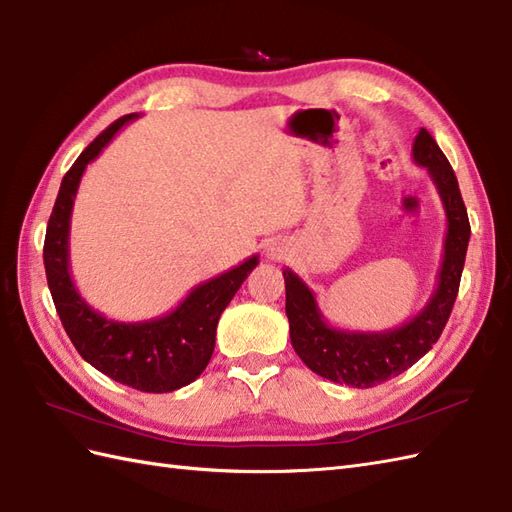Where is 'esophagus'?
<instances>
[{"mask_svg": "<svg viewBox=\"0 0 512 512\" xmlns=\"http://www.w3.org/2000/svg\"><path fill=\"white\" fill-rule=\"evenodd\" d=\"M268 257L270 259H281L283 257V248L281 246H268Z\"/></svg>", "mask_w": 512, "mask_h": 512, "instance_id": "34e87169", "label": "esophagus"}]
</instances>
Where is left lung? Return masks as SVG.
<instances>
[{
	"label": "left lung",
	"mask_w": 512,
	"mask_h": 512,
	"mask_svg": "<svg viewBox=\"0 0 512 512\" xmlns=\"http://www.w3.org/2000/svg\"><path fill=\"white\" fill-rule=\"evenodd\" d=\"M412 159L421 168H427L447 216L443 261L436 275V288L417 316L386 331H347L331 327L305 281L290 268L283 270L285 314L290 320L292 347L307 368L331 382L353 388H373L408 371L441 338L458 296L471 235L458 178L443 150L425 128L414 137Z\"/></svg>",
	"instance_id": "1"
}]
</instances>
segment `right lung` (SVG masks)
<instances>
[{
    "label": "right lung",
    "instance_id": "obj_1",
    "mask_svg": "<svg viewBox=\"0 0 512 512\" xmlns=\"http://www.w3.org/2000/svg\"><path fill=\"white\" fill-rule=\"evenodd\" d=\"M135 117L137 113H130L113 122L82 150L65 174L47 222L43 261L56 312L82 358L124 386L141 392H172L192 384L207 368L216 347L220 314L248 272L259 264V257H248L240 266L198 283L172 312L139 323L106 318L82 299L69 272V227L80 178Z\"/></svg>",
    "mask_w": 512,
    "mask_h": 512
}]
</instances>
